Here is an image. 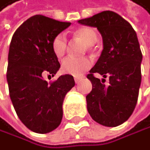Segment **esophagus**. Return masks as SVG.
<instances>
[{"label":"esophagus","mask_w":150,"mask_h":150,"mask_svg":"<svg viewBox=\"0 0 150 150\" xmlns=\"http://www.w3.org/2000/svg\"><path fill=\"white\" fill-rule=\"evenodd\" d=\"M82 78H83V76H74V82H76V83H78L79 81L81 80Z\"/></svg>","instance_id":"obj_1"}]
</instances>
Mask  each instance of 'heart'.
I'll return each instance as SVG.
<instances>
[{"label":"heart","instance_id":"1","mask_svg":"<svg viewBox=\"0 0 150 150\" xmlns=\"http://www.w3.org/2000/svg\"><path fill=\"white\" fill-rule=\"evenodd\" d=\"M76 35L82 39L88 45H92L98 39L96 31L91 28H79L76 30ZM67 41L63 33H59L54 37L52 41V49L58 58H62L66 51ZM91 62L88 58L68 57L62 60V70L64 74L78 76L91 67Z\"/></svg>","mask_w":150,"mask_h":150}]
</instances>
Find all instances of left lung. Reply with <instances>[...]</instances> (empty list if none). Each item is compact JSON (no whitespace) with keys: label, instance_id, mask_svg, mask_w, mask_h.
<instances>
[{"label":"left lung","instance_id":"left-lung-1","mask_svg":"<svg viewBox=\"0 0 150 150\" xmlns=\"http://www.w3.org/2000/svg\"><path fill=\"white\" fill-rule=\"evenodd\" d=\"M82 25L95 27L103 38V51L88 78L92 84L86 96L88 114L93 120L106 127L125 122L134 112L141 85L142 52L132 25L112 11H103L78 20ZM99 72L104 78H94ZM106 76L110 85L103 84Z\"/></svg>","mask_w":150,"mask_h":150}]
</instances>
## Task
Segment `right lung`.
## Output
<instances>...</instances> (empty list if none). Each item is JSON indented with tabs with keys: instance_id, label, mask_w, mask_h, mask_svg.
Returning <instances> with one entry per match:
<instances>
[{
	"instance_id": "1",
	"label": "right lung",
	"mask_w": 150,
	"mask_h": 150,
	"mask_svg": "<svg viewBox=\"0 0 150 150\" xmlns=\"http://www.w3.org/2000/svg\"><path fill=\"white\" fill-rule=\"evenodd\" d=\"M70 25L36 15L20 25L10 43L6 74L10 98L21 122L37 134H47L59 127L64 97L74 86L70 74L50 84L43 77L59 71L52 41Z\"/></svg>"
}]
</instances>
